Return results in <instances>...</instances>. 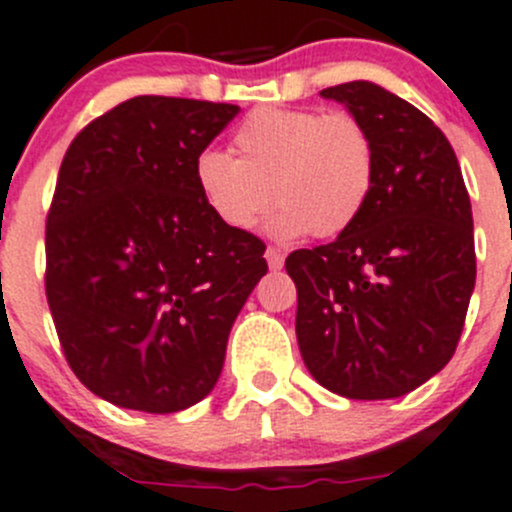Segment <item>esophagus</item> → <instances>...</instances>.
<instances>
[{"label":"esophagus","mask_w":512,"mask_h":512,"mask_svg":"<svg viewBox=\"0 0 512 512\" xmlns=\"http://www.w3.org/2000/svg\"><path fill=\"white\" fill-rule=\"evenodd\" d=\"M265 260H267V265H270V270H280L285 262V255L278 250V247H267Z\"/></svg>","instance_id":"34e87169"}]
</instances>
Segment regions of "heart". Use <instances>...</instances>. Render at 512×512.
I'll use <instances>...</instances> for the list:
<instances>
[{
    "label": "heart",
    "mask_w": 512,
    "mask_h": 512,
    "mask_svg": "<svg viewBox=\"0 0 512 512\" xmlns=\"http://www.w3.org/2000/svg\"><path fill=\"white\" fill-rule=\"evenodd\" d=\"M234 159L202 151L194 184L209 212L234 232H250L272 207L270 232L328 240L346 232L371 199L376 143L369 126L346 111L257 108L232 136Z\"/></svg>",
    "instance_id": "b5f03b06"
}]
</instances>
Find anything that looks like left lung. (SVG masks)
Wrapping results in <instances>:
<instances>
[{"mask_svg": "<svg viewBox=\"0 0 512 512\" xmlns=\"http://www.w3.org/2000/svg\"><path fill=\"white\" fill-rule=\"evenodd\" d=\"M369 126L376 184L333 242L295 250L300 356L346 399H396L447 366L475 288L470 194L444 133L412 103L353 80L321 90Z\"/></svg>", "mask_w": 512, "mask_h": 512, "instance_id": "8db88e82", "label": "left lung"}]
</instances>
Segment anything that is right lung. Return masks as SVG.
<instances>
[{"label":"right lung","mask_w":512,"mask_h":512,"mask_svg":"<svg viewBox=\"0 0 512 512\" xmlns=\"http://www.w3.org/2000/svg\"><path fill=\"white\" fill-rule=\"evenodd\" d=\"M237 113L138 95L90 121L62 159L47 305L73 374L116 407L171 414L202 401L267 272L265 242L224 227L194 184L197 156Z\"/></svg>","instance_id":"obj_1"}]
</instances>
